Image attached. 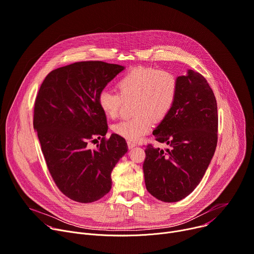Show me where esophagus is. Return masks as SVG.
<instances>
[{
	"label": "esophagus",
	"mask_w": 254,
	"mask_h": 254,
	"mask_svg": "<svg viewBox=\"0 0 254 254\" xmlns=\"http://www.w3.org/2000/svg\"><path fill=\"white\" fill-rule=\"evenodd\" d=\"M127 147H128V149H132V148H134V147H136V144L135 143H133V142H127Z\"/></svg>",
	"instance_id": "esophagus-1"
}]
</instances>
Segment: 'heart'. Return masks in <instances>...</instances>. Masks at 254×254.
<instances>
[{
    "mask_svg": "<svg viewBox=\"0 0 254 254\" xmlns=\"http://www.w3.org/2000/svg\"><path fill=\"white\" fill-rule=\"evenodd\" d=\"M118 93L99 92L97 101L107 118L117 119L124 102L132 100L129 120L112 126V130L129 142L147 133L154 122L163 121L172 110L178 93L175 76L168 71L139 66L123 75L115 84Z\"/></svg>",
    "mask_w": 254,
    "mask_h": 254,
    "instance_id": "obj_1",
    "label": "heart"
}]
</instances>
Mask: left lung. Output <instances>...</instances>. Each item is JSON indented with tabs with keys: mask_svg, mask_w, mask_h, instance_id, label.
Returning a JSON list of instances; mask_svg holds the SVG:
<instances>
[{
	"mask_svg": "<svg viewBox=\"0 0 254 254\" xmlns=\"http://www.w3.org/2000/svg\"><path fill=\"white\" fill-rule=\"evenodd\" d=\"M178 93L167 117L154 129L143 164L147 190L165 202L178 201L198 186L215 154L218 110L214 92L199 73L189 70L177 77Z\"/></svg>",
	"mask_w": 254,
	"mask_h": 254,
	"instance_id": "1",
	"label": "left lung"
}]
</instances>
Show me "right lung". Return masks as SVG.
<instances>
[{
	"instance_id": "obj_1",
	"label": "right lung",
	"mask_w": 254,
	"mask_h": 254,
	"mask_svg": "<svg viewBox=\"0 0 254 254\" xmlns=\"http://www.w3.org/2000/svg\"><path fill=\"white\" fill-rule=\"evenodd\" d=\"M125 70L100 61L79 62L52 71L34 104L33 127L49 171L59 190L78 202H93L111 189V171L127 152L124 137L107 132L99 92ZM97 137L96 149L87 143Z\"/></svg>"
}]
</instances>
